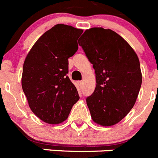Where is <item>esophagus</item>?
Returning a JSON list of instances; mask_svg holds the SVG:
<instances>
[{
    "label": "esophagus",
    "instance_id": "obj_1",
    "mask_svg": "<svg viewBox=\"0 0 158 158\" xmlns=\"http://www.w3.org/2000/svg\"><path fill=\"white\" fill-rule=\"evenodd\" d=\"M79 85H80L81 87H82V86H83V85H84L83 81H80V82H79Z\"/></svg>",
    "mask_w": 158,
    "mask_h": 158
}]
</instances>
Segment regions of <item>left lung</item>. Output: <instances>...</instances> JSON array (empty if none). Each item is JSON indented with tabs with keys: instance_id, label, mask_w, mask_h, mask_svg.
<instances>
[{
	"instance_id": "obj_1",
	"label": "left lung",
	"mask_w": 158,
	"mask_h": 158,
	"mask_svg": "<svg viewBox=\"0 0 158 158\" xmlns=\"http://www.w3.org/2000/svg\"><path fill=\"white\" fill-rule=\"evenodd\" d=\"M79 40L96 73L95 90L86 98L92 118L101 126L115 125L132 109L139 95L142 79L139 58L111 29L93 27Z\"/></svg>"
}]
</instances>
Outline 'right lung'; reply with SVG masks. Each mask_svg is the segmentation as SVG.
Returning a JSON list of instances; mask_svg holds the SVG:
<instances>
[{"instance_id": "obj_1", "label": "right lung", "mask_w": 158, "mask_h": 158, "mask_svg": "<svg viewBox=\"0 0 158 158\" xmlns=\"http://www.w3.org/2000/svg\"><path fill=\"white\" fill-rule=\"evenodd\" d=\"M82 32L69 25H55L36 41L25 58L22 89L32 112L47 123L65 121L80 98L67 73L68 58L78 50Z\"/></svg>"}]
</instances>
